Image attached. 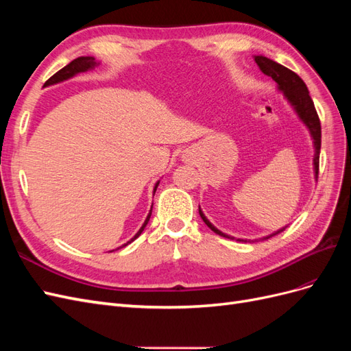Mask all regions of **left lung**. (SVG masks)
<instances>
[{"instance_id":"obj_1","label":"left lung","mask_w":351,"mask_h":351,"mask_svg":"<svg viewBox=\"0 0 351 351\" xmlns=\"http://www.w3.org/2000/svg\"><path fill=\"white\" fill-rule=\"evenodd\" d=\"M254 61H256V64L259 66V69L262 70L263 74H267V76L272 77V80L278 84V89L284 92V97L289 99V102L295 110L297 115L300 117V120L307 125V129H309V132L312 134V139H313V146H315L313 167H315V176L317 180V174H319V154H321V121H319V117H317V112L315 110V104L311 98L309 90H307L304 82L290 69H287V67L278 64V62H275L263 56H256L254 57ZM199 215L202 219H204L205 224L212 231L217 232L218 236L227 237V239H234V237H230V236L224 234V232H221L218 228L212 226L208 221V218L204 215V212L200 210V208H199ZM285 228L287 227L275 231L271 236L263 237V239H269L272 236H277ZM239 241H243V240H239Z\"/></svg>"}]
</instances>
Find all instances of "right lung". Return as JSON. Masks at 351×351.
<instances>
[{
	"label": "right lung",
	"instance_id": "add662e5",
	"mask_svg": "<svg viewBox=\"0 0 351 351\" xmlns=\"http://www.w3.org/2000/svg\"><path fill=\"white\" fill-rule=\"evenodd\" d=\"M98 64H99V62L95 61V58H93V57H79V58H76V60H73V61L70 62V64H67L66 67H62L60 71H57V73L54 74V76H51V77L45 82V86H49V84H54V83H58V82H62V80H67V79L73 77L74 74L83 73V71H88V70H92V69L97 67ZM158 184H159V182L155 184L154 193L156 192V187H158ZM151 214H152V209L149 210V215L146 217V219H145V222H143V226L141 227V230L136 232V236H134L130 241H127V244L132 243L133 240H136L137 237H139V236L142 234V231L145 230L146 224H147V222H149ZM127 244H124V246H127ZM111 252H114V250H111Z\"/></svg>",
	"mask_w": 351,
	"mask_h": 351
}]
</instances>
